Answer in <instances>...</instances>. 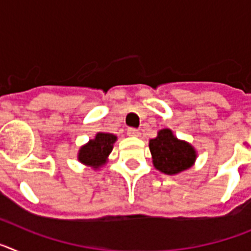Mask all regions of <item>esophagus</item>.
Here are the masks:
<instances>
[{"instance_id":"1","label":"esophagus","mask_w":251,"mask_h":251,"mask_svg":"<svg viewBox=\"0 0 251 251\" xmlns=\"http://www.w3.org/2000/svg\"><path fill=\"white\" fill-rule=\"evenodd\" d=\"M127 134L130 137H138L141 133H139V130L136 129V128H128Z\"/></svg>"}]
</instances>
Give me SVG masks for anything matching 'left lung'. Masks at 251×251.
<instances>
[{
	"instance_id": "left-lung-1",
	"label": "left lung",
	"mask_w": 251,
	"mask_h": 251,
	"mask_svg": "<svg viewBox=\"0 0 251 251\" xmlns=\"http://www.w3.org/2000/svg\"><path fill=\"white\" fill-rule=\"evenodd\" d=\"M153 166L166 175H177L188 170L196 161V151L190 143L179 141L172 130L161 129L156 138L150 141Z\"/></svg>"
}]
</instances>
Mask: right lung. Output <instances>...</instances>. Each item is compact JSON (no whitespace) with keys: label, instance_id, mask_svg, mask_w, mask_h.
<instances>
[{"label":"right lung","instance_id":"1","mask_svg":"<svg viewBox=\"0 0 251 251\" xmlns=\"http://www.w3.org/2000/svg\"><path fill=\"white\" fill-rule=\"evenodd\" d=\"M117 136L112 133H97L94 139H90L86 145L80 147L77 153L79 162L93 168H99L105 165L108 156L113 150Z\"/></svg>","mask_w":251,"mask_h":251}]
</instances>
